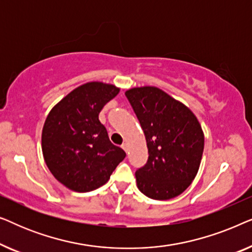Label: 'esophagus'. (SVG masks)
Instances as JSON below:
<instances>
[{
  "label": "esophagus",
  "instance_id": "esophagus-1",
  "mask_svg": "<svg viewBox=\"0 0 252 252\" xmlns=\"http://www.w3.org/2000/svg\"><path fill=\"white\" fill-rule=\"evenodd\" d=\"M122 148H123V149H124V150H125V151H126V153H127V151H128V146H127V144H126V143H124V144H123V146H122Z\"/></svg>",
  "mask_w": 252,
  "mask_h": 252
}]
</instances>
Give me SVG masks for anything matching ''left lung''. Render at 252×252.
Wrapping results in <instances>:
<instances>
[{
	"label": "left lung",
	"instance_id": "obj_1",
	"mask_svg": "<svg viewBox=\"0 0 252 252\" xmlns=\"http://www.w3.org/2000/svg\"><path fill=\"white\" fill-rule=\"evenodd\" d=\"M139 119L148 147L147 164L135 172L139 190L165 201L187 189L197 174L204 133L191 110L153 86L125 93Z\"/></svg>",
	"mask_w": 252,
	"mask_h": 252
}]
</instances>
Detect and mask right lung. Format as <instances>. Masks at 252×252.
<instances>
[{
	"mask_svg": "<svg viewBox=\"0 0 252 252\" xmlns=\"http://www.w3.org/2000/svg\"><path fill=\"white\" fill-rule=\"evenodd\" d=\"M120 89L92 81L79 86L51 109L42 129V154L55 178L71 190L87 192L108 182L125 158L109 140L98 115Z\"/></svg>",
	"mask_w": 252,
	"mask_h": 252,
	"instance_id": "1",
	"label": "right lung"
}]
</instances>
